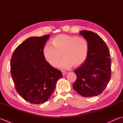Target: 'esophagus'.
<instances>
[{"label":"esophagus","mask_w":123,"mask_h":123,"mask_svg":"<svg viewBox=\"0 0 123 123\" xmlns=\"http://www.w3.org/2000/svg\"><path fill=\"white\" fill-rule=\"evenodd\" d=\"M62 75H65L67 74V72L66 71H62Z\"/></svg>","instance_id":"1"}]
</instances>
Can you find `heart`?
I'll list each match as a JSON object with an SVG mask.
<instances>
[{"label":"heart","mask_w":123,"mask_h":123,"mask_svg":"<svg viewBox=\"0 0 123 123\" xmlns=\"http://www.w3.org/2000/svg\"><path fill=\"white\" fill-rule=\"evenodd\" d=\"M52 45L46 44L43 53L46 61L53 67L57 66L62 55L64 59L59 67L65 69L81 66L88 56L89 44L84 37L60 34L53 38Z\"/></svg>","instance_id":"1"}]
</instances>
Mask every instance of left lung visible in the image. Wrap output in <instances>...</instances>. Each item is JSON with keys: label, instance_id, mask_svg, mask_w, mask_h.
<instances>
[{"label": "left lung", "instance_id": "8db88e82", "mask_svg": "<svg viewBox=\"0 0 123 123\" xmlns=\"http://www.w3.org/2000/svg\"><path fill=\"white\" fill-rule=\"evenodd\" d=\"M88 42L89 51L85 63L75 69L77 80L73 88L85 97L100 94L111 77V59L108 46L97 34L89 31L79 32Z\"/></svg>", "mask_w": 123, "mask_h": 123}]
</instances>
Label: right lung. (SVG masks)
Returning <instances> with one entry per match:
<instances>
[{"mask_svg":"<svg viewBox=\"0 0 123 123\" xmlns=\"http://www.w3.org/2000/svg\"><path fill=\"white\" fill-rule=\"evenodd\" d=\"M49 36L27 38L15 49L10 61L16 90L23 99L34 104L48 101L57 80L63 77L44 57L43 49Z\"/></svg>","mask_w":123,"mask_h":123,"instance_id":"1","label":"right lung"}]
</instances>
